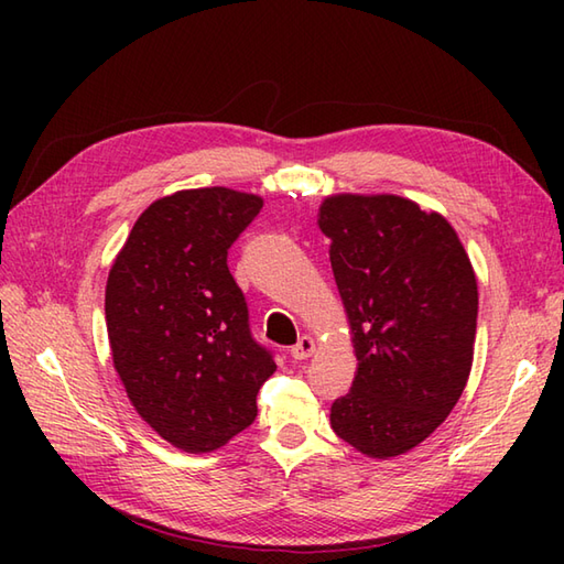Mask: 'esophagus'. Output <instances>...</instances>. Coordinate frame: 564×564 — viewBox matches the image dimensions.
Returning <instances> with one entry per match:
<instances>
[{"label": "esophagus", "mask_w": 564, "mask_h": 564, "mask_svg": "<svg viewBox=\"0 0 564 564\" xmlns=\"http://www.w3.org/2000/svg\"><path fill=\"white\" fill-rule=\"evenodd\" d=\"M315 354V339L313 337H301L297 339L295 346H291V356L295 358V361H305V358H310Z\"/></svg>", "instance_id": "obj_1"}]
</instances>
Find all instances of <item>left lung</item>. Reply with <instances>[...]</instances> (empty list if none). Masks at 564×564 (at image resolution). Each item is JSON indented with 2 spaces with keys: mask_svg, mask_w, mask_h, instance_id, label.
<instances>
[{
  "mask_svg": "<svg viewBox=\"0 0 564 564\" xmlns=\"http://www.w3.org/2000/svg\"><path fill=\"white\" fill-rule=\"evenodd\" d=\"M358 370L332 429L370 458L422 443L460 400L473 366L477 281L438 213L400 196H332L319 208Z\"/></svg>",
  "mask_w": 564,
  "mask_h": 564,
  "instance_id": "1",
  "label": "left lung"
}]
</instances>
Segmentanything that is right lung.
Masks as SVG:
<instances>
[{
	"label": "right lung",
	"instance_id": "right-lung-1",
	"mask_svg": "<svg viewBox=\"0 0 564 564\" xmlns=\"http://www.w3.org/2000/svg\"><path fill=\"white\" fill-rule=\"evenodd\" d=\"M261 206L223 186L154 200L106 283V327L128 398L188 453L220 448L254 422L259 388L275 370L227 269V249Z\"/></svg>",
	"mask_w": 564,
	"mask_h": 564
}]
</instances>
